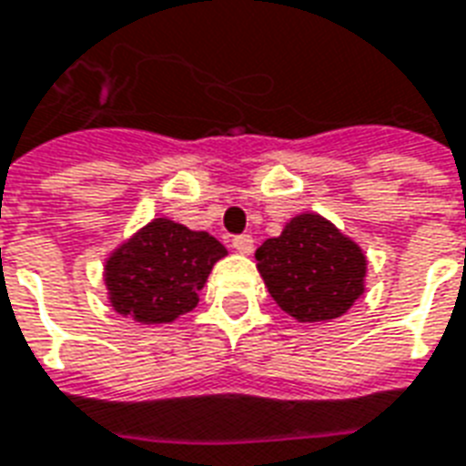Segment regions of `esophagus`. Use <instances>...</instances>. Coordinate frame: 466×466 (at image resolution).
Instances as JSON below:
<instances>
[{
	"mask_svg": "<svg viewBox=\"0 0 466 466\" xmlns=\"http://www.w3.org/2000/svg\"><path fill=\"white\" fill-rule=\"evenodd\" d=\"M232 247L239 254H251L254 251V239H251L249 234H239V237H234L232 239Z\"/></svg>",
	"mask_w": 466,
	"mask_h": 466,
	"instance_id": "esophagus-1",
	"label": "esophagus"
}]
</instances>
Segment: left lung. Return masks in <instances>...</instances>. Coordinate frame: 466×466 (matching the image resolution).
<instances>
[{"label":"left lung","mask_w":466,"mask_h":466,"mask_svg":"<svg viewBox=\"0 0 466 466\" xmlns=\"http://www.w3.org/2000/svg\"><path fill=\"white\" fill-rule=\"evenodd\" d=\"M254 257L271 299L301 323L339 319L365 291L363 249L316 212L296 215Z\"/></svg>","instance_id":"left-lung-1"}]
</instances>
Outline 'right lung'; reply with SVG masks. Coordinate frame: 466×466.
Wrapping results in <instances>:
<instances>
[{
  "label": "right lung",
  "mask_w": 466,
  "mask_h": 466,
  "mask_svg": "<svg viewBox=\"0 0 466 466\" xmlns=\"http://www.w3.org/2000/svg\"><path fill=\"white\" fill-rule=\"evenodd\" d=\"M227 257L212 234L157 217L106 261L110 306L137 323H172L199 301L209 271Z\"/></svg>",
  "instance_id": "add662e5"
}]
</instances>
